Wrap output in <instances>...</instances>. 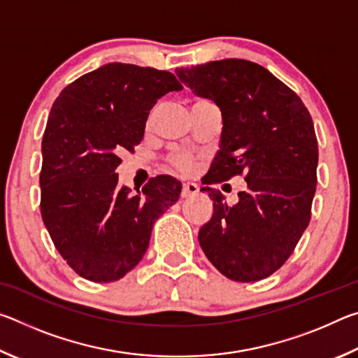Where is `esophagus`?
I'll return each mask as SVG.
<instances>
[{
    "label": "esophagus",
    "mask_w": 358,
    "mask_h": 358,
    "mask_svg": "<svg viewBox=\"0 0 358 358\" xmlns=\"http://www.w3.org/2000/svg\"><path fill=\"white\" fill-rule=\"evenodd\" d=\"M197 192H199V186L196 183H183V187H181V197L183 199L196 196Z\"/></svg>",
    "instance_id": "esophagus-1"
}]
</instances>
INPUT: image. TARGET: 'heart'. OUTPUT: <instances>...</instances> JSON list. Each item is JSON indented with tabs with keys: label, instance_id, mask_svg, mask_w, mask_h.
Here are the masks:
<instances>
[{
	"label": "heart",
	"instance_id": "1",
	"mask_svg": "<svg viewBox=\"0 0 358 358\" xmlns=\"http://www.w3.org/2000/svg\"><path fill=\"white\" fill-rule=\"evenodd\" d=\"M199 101H207V99H197L196 102ZM171 164L181 173H191L194 169L197 167V159L192 155L183 153V151H181V153H175L171 156Z\"/></svg>",
	"mask_w": 358,
	"mask_h": 358
}]
</instances>
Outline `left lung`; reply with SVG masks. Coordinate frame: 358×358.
<instances>
[{"label":"left lung","instance_id":"left-lung-1","mask_svg":"<svg viewBox=\"0 0 358 358\" xmlns=\"http://www.w3.org/2000/svg\"><path fill=\"white\" fill-rule=\"evenodd\" d=\"M175 72L222 115L220 150L202 183L235 175H245L248 183L235 205L202 187L213 201V216L199 230V243L229 280H264L281 268L311 220L319 159L311 115L287 85L248 59Z\"/></svg>","mask_w":358,"mask_h":358}]
</instances>
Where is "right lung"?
Wrapping results in <instances>:
<instances>
[{
  "instance_id": "1",
  "label": "right lung",
  "mask_w": 358,
  "mask_h": 358,
  "mask_svg": "<svg viewBox=\"0 0 358 358\" xmlns=\"http://www.w3.org/2000/svg\"><path fill=\"white\" fill-rule=\"evenodd\" d=\"M180 90L172 72L108 63L53 102L42 138L41 215L58 252L85 280L112 282L134 268L155 221L178 201L181 183L169 175L132 194L115 171L121 153L141 143L157 99Z\"/></svg>"
}]
</instances>
